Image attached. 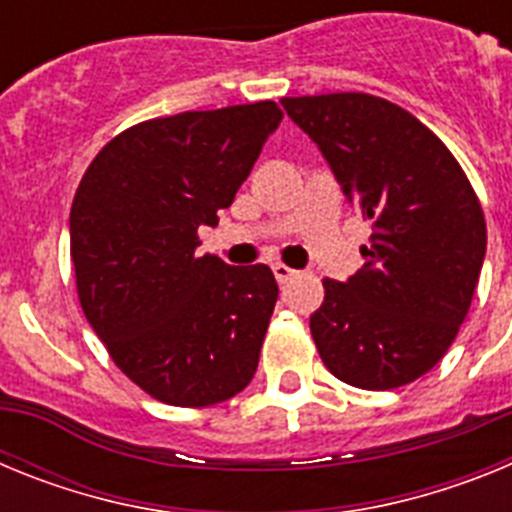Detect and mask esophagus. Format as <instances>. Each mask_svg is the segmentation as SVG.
<instances>
[{
	"mask_svg": "<svg viewBox=\"0 0 512 512\" xmlns=\"http://www.w3.org/2000/svg\"><path fill=\"white\" fill-rule=\"evenodd\" d=\"M271 271H274V277H277L279 284H287L297 277V271L289 269V266H284V264H274L271 266Z\"/></svg>",
	"mask_w": 512,
	"mask_h": 512,
	"instance_id": "34e87169",
	"label": "esophagus"
}]
</instances>
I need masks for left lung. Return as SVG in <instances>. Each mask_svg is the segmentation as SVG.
Returning a JSON list of instances; mask_svg holds the SVG:
<instances>
[{"label":"left lung","instance_id":"left-lung-1","mask_svg":"<svg viewBox=\"0 0 512 512\" xmlns=\"http://www.w3.org/2000/svg\"><path fill=\"white\" fill-rule=\"evenodd\" d=\"M348 205L372 220L364 266L325 279L310 315L320 359L341 382L395 390L443 359L467 318L487 251L485 215L441 140L397 104L361 92L284 97Z\"/></svg>","mask_w":512,"mask_h":512}]
</instances>
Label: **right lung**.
<instances>
[{
    "label": "right lung",
    "instance_id": "right-lung-1",
    "mask_svg": "<svg viewBox=\"0 0 512 512\" xmlns=\"http://www.w3.org/2000/svg\"><path fill=\"white\" fill-rule=\"evenodd\" d=\"M274 102L140 122L99 151L71 205L81 310L112 361L166 405L230 400L259 366L279 287L269 266L197 256V230L233 205Z\"/></svg>",
    "mask_w": 512,
    "mask_h": 512
}]
</instances>
